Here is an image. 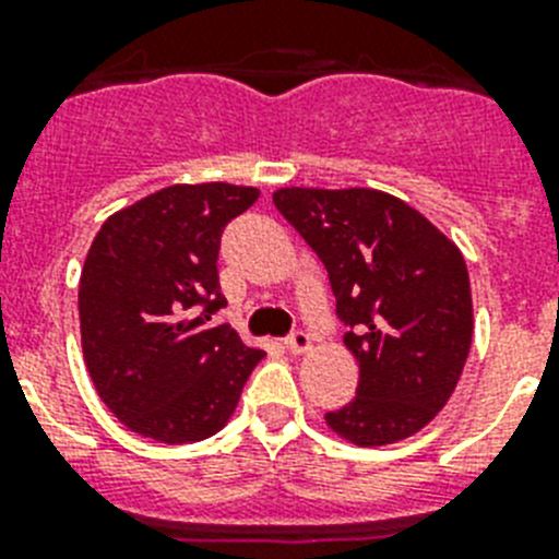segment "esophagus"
I'll return each instance as SVG.
<instances>
[{"label":"esophagus","instance_id":"esophagus-1","mask_svg":"<svg viewBox=\"0 0 559 559\" xmlns=\"http://www.w3.org/2000/svg\"><path fill=\"white\" fill-rule=\"evenodd\" d=\"M285 344H288V353L305 355L310 349V335L305 333V330H294V333H290V338L285 341Z\"/></svg>","mask_w":559,"mask_h":559}]
</instances>
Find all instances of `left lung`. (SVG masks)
Listing matches in <instances>:
<instances>
[{
  "instance_id": "obj_1",
  "label": "left lung",
  "mask_w": 559,
  "mask_h": 559,
  "mask_svg": "<svg viewBox=\"0 0 559 559\" xmlns=\"http://www.w3.org/2000/svg\"><path fill=\"white\" fill-rule=\"evenodd\" d=\"M276 210L324 263L358 394L324 414L360 448L414 437L451 400L473 338L467 265L445 231L383 190L280 187Z\"/></svg>"
}]
</instances>
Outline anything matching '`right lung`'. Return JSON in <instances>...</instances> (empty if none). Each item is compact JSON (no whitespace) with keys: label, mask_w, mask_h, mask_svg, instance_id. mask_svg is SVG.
Listing matches in <instances>:
<instances>
[{"label":"right lung","mask_w":559,"mask_h":559,"mask_svg":"<svg viewBox=\"0 0 559 559\" xmlns=\"http://www.w3.org/2000/svg\"><path fill=\"white\" fill-rule=\"evenodd\" d=\"M257 195L226 181L173 185L114 212L92 240L78 288L83 360L133 433L167 445L212 437L265 355L212 324L226 305L221 231Z\"/></svg>","instance_id":"obj_1"}]
</instances>
